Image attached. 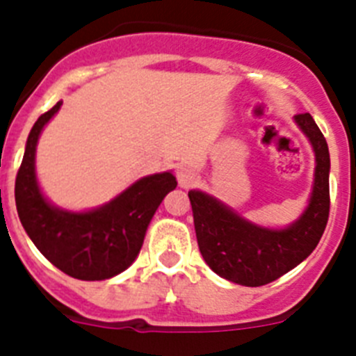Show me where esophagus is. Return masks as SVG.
Here are the masks:
<instances>
[{"instance_id":"obj_1","label":"esophagus","mask_w":356,"mask_h":356,"mask_svg":"<svg viewBox=\"0 0 356 356\" xmlns=\"http://www.w3.org/2000/svg\"><path fill=\"white\" fill-rule=\"evenodd\" d=\"M176 178H178V185L184 188L194 187V185L197 184V180H200L197 172L194 171V169L188 168V165H181V168L178 169V172H176Z\"/></svg>"}]
</instances>
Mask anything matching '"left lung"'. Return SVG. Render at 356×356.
<instances>
[{"instance_id": "1", "label": "left lung", "mask_w": 356, "mask_h": 356, "mask_svg": "<svg viewBox=\"0 0 356 356\" xmlns=\"http://www.w3.org/2000/svg\"><path fill=\"white\" fill-rule=\"evenodd\" d=\"M316 153L312 196L298 221L284 229L257 226L221 201L188 191L197 246L221 278L260 287L284 276L316 250L330 216V153L325 135L310 114L294 115Z\"/></svg>"}]
</instances>
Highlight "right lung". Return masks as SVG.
<instances>
[{"instance_id":"1","label":"right lung","mask_w":356,"mask_h":356,"mask_svg":"<svg viewBox=\"0 0 356 356\" xmlns=\"http://www.w3.org/2000/svg\"><path fill=\"white\" fill-rule=\"evenodd\" d=\"M62 102L40 115L26 140L15 176V207L21 225L37 250L62 273L94 282L119 275L134 264L151 217L178 181L172 172L140 178L118 197L89 212L56 209L40 193L35 178V147L46 122Z\"/></svg>"}]
</instances>
